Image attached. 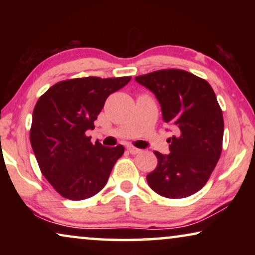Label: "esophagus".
Here are the masks:
<instances>
[{
  "label": "esophagus",
  "mask_w": 255,
  "mask_h": 255,
  "mask_svg": "<svg viewBox=\"0 0 255 255\" xmlns=\"http://www.w3.org/2000/svg\"><path fill=\"white\" fill-rule=\"evenodd\" d=\"M128 151L130 154H138V153H140V149L135 148L133 146H128Z\"/></svg>",
  "instance_id": "34e87169"
}]
</instances>
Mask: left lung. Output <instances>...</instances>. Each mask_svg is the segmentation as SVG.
Instances as JSON below:
<instances>
[{
    "label": "left lung",
    "mask_w": 255,
    "mask_h": 255,
    "mask_svg": "<svg viewBox=\"0 0 255 255\" xmlns=\"http://www.w3.org/2000/svg\"><path fill=\"white\" fill-rule=\"evenodd\" d=\"M161 107L162 120L175 125L169 153L154 152L158 166L148 186L168 198H183L204 187L222 153L224 121L214 89L205 80L182 69H161L135 76Z\"/></svg>",
    "instance_id": "1"
}]
</instances>
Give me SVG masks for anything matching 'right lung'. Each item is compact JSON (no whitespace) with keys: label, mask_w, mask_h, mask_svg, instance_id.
Wrapping results in <instances>:
<instances>
[{"label":"right lung","mask_w":255,"mask_h":255,"mask_svg":"<svg viewBox=\"0 0 255 255\" xmlns=\"http://www.w3.org/2000/svg\"><path fill=\"white\" fill-rule=\"evenodd\" d=\"M130 80L131 76L65 80L38 100L30 130L31 146L43 175L62 197L86 200L106 186L124 147H107L99 141L94 145L86 131L94 128L108 96Z\"/></svg>","instance_id":"add662e5"}]
</instances>
